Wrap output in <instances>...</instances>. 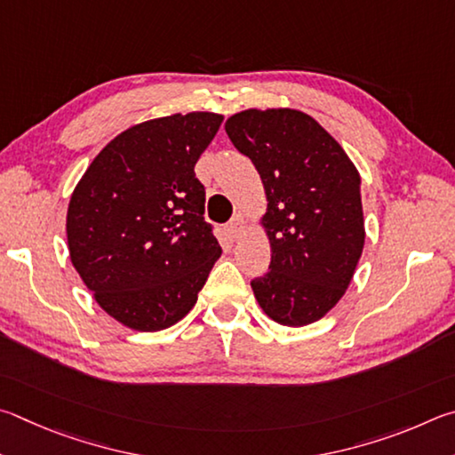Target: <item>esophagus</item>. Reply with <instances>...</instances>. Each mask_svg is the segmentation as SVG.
Listing matches in <instances>:
<instances>
[{"mask_svg": "<svg viewBox=\"0 0 455 455\" xmlns=\"http://www.w3.org/2000/svg\"><path fill=\"white\" fill-rule=\"evenodd\" d=\"M243 228H245L243 218H242V215H235V218L226 226V234L229 235V240H237V237L242 235Z\"/></svg>", "mask_w": 455, "mask_h": 455, "instance_id": "34e87169", "label": "esophagus"}]
</instances>
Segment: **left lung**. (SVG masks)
<instances>
[{
  "label": "left lung",
  "instance_id": "8db88e82",
  "mask_svg": "<svg viewBox=\"0 0 455 455\" xmlns=\"http://www.w3.org/2000/svg\"><path fill=\"white\" fill-rule=\"evenodd\" d=\"M229 140L264 181L269 272L251 280L261 309L282 325L314 323L344 296L362 258L360 173L344 148L298 109H245Z\"/></svg>",
  "mask_w": 455,
  "mask_h": 455
}]
</instances>
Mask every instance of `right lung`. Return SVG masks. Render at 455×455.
<instances>
[{
    "mask_svg": "<svg viewBox=\"0 0 455 455\" xmlns=\"http://www.w3.org/2000/svg\"><path fill=\"white\" fill-rule=\"evenodd\" d=\"M221 122L194 111L133 125L100 151L74 189L71 264L127 328L159 331L180 322L221 256L194 172Z\"/></svg>",
    "mask_w": 455,
    "mask_h": 455,
    "instance_id": "right-lung-1",
    "label": "right lung"
}]
</instances>
